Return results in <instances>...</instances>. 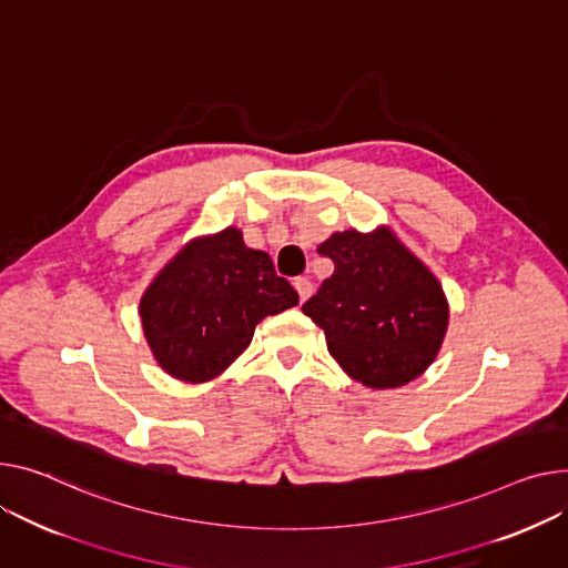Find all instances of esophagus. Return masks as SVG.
<instances>
[{
    "label": "esophagus",
    "mask_w": 568,
    "mask_h": 568,
    "mask_svg": "<svg viewBox=\"0 0 568 568\" xmlns=\"http://www.w3.org/2000/svg\"><path fill=\"white\" fill-rule=\"evenodd\" d=\"M294 290L298 292V298H301V304H304V301L313 294V283L308 281V278H304V276H298V278H294Z\"/></svg>",
    "instance_id": "1"
}]
</instances>
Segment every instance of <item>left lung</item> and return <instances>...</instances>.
<instances>
[{
	"instance_id": "left-lung-1",
	"label": "left lung",
	"mask_w": 568,
	"mask_h": 568,
	"mask_svg": "<svg viewBox=\"0 0 568 568\" xmlns=\"http://www.w3.org/2000/svg\"><path fill=\"white\" fill-rule=\"evenodd\" d=\"M317 251L335 270L304 313L324 331L335 363L374 390L418 379L436 361L449 324L434 272L388 225L333 233Z\"/></svg>"
}]
</instances>
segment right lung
I'll return each instance as SVG.
<instances>
[{"mask_svg":"<svg viewBox=\"0 0 568 568\" xmlns=\"http://www.w3.org/2000/svg\"><path fill=\"white\" fill-rule=\"evenodd\" d=\"M298 304L270 253L248 248L242 231L189 240L139 301L145 343L173 379L205 384L251 345L255 326Z\"/></svg>","mask_w":568,"mask_h":568,"instance_id":"1","label":"right lung"}]
</instances>
